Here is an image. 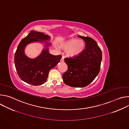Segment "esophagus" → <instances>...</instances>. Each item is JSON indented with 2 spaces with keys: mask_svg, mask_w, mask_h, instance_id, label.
Returning <instances> with one entry per match:
<instances>
[{
  "mask_svg": "<svg viewBox=\"0 0 129 129\" xmlns=\"http://www.w3.org/2000/svg\"><path fill=\"white\" fill-rule=\"evenodd\" d=\"M64 61V57H62V58H61V62H63Z\"/></svg>",
  "mask_w": 129,
  "mask_h": 129,
  "instance_id": "1",
  "label": "esophagus"
}]
</instances>
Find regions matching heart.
<instances>
[{"mask_svg": "<svg viewBox=\"0 0 129 129\" xmlns=\"http://www.w3.org/2000/svg\"><path fill=\"white\" fill-rule=\"evenodd\" d=\"M62 49L66 51V54L69 57H76L80 54L85 48L84 41L77 39H71L61 44Z\"/></svg>", "mask_w": 129, "mask_h": 129, "instance_id": "obj_1", "label": "heart"}]
</instances>
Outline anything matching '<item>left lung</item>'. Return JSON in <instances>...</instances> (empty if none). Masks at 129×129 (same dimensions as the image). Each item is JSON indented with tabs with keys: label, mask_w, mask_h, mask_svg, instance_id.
<instances>
[{
	"label": "left lung",
	"mask_w": 129,
	"mask_h": 129,
	"mask_svg": "<svg viewBox=\"0 0 129 129\" xmlns=\"http://www.w3.org/2000/svg\"><path fill=\"white\" fill-rule=\"evenodd\" d=\"M79 37L86 43V48L78 56L64 59L68 69L63 75V82L73 87H84L92 82L100 72L102 60V50L94 39Z\"/></svg>",
	"instance_id": "left-lung-1"
}]
</instances>
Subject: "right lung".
Masks as SVG:
<instances>
[{
  "label": "right lung",
  "mask_w": 129,
  "mask_h": 129,
  "mask_svg": "<svg viewBox=\"0 0 129 129\" xmlns=\"http://www.w3.org/2000/svg\"><path fill=\"white\" fill-rule=\"evenodd\" d=\"M50 37L43 33L30 31L18 45L14 57V63L16 71L19 78L26 83L38 86L46 82L49 70L60 62L61 55L54 56L49 52V42ZM48 41L47 42V41ZM38 42L43 43L45 48L41 53L34 59L28 57L24 50L27 45Z\"/></svg>",
  "instance_id": "obj_1"
}]
</instances>
